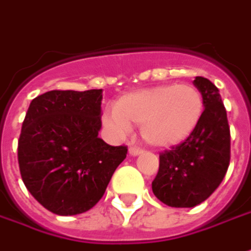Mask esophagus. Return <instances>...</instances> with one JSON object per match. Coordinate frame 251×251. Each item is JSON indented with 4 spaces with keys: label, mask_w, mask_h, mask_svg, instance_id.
<instances>
[{
    "label": "esophagus",
    "mask_w": 251,
    "mask_h": 251,
    "mask_svg": "<svg viewBox=\"0 0 251 251\" xmlns=\"http://www.w3.org/2000/svg\"><path fill=\"white\" fill-rule=\"evenodd\" d=\"M142 149H137V147H130V149H129V155H132V157H136V155H139V154H142Z\"/></svg>",
    "instance_id": "34e87169"
}]
</instances>
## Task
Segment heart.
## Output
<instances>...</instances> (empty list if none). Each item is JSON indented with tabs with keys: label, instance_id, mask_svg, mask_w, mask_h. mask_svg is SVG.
Masks as SVG:
<instances>
[{
	"label": "heart",
	"instance_id": "b5f03b06",
	"mask_svg": "<svg viewBox=\"0 0 251 251\" xmlns=\"http://www.w3.org/2000/svg\"><path fill=\"white\" fill-rule=\"evenodd\" d=\"M203 108V97L195 86L160 84L122 96L105 119L122 132L137 124L144 142L168 149L193 133Z\"/></svg>",
	"mask_w": 251,
	"mask_h": 251
}]
</instances>
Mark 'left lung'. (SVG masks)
Segmentation results:
<instances>
[{
    "instance_id": "1",
    "label": "left lung",
    "mask_w": 251,
    "mask_h": 251,
    "mask_svg": "<svg viewBox=\"0 0 251 251\" xmlns=\"http://www.w3.org/2000/svg\"><path fill=\"white\" fill-rule=\"evenodd\" d=\"M193 84L203 97L200 122L182 144L160 154V169L151 183L160 201L177 208L207 200L222 182L230 160V133L220 90L201 76Z\"/></svg>"
}]
</instances>
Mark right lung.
I'll use <instances>...</instances> for the list:
<instances>
[{"mask_svg":"<svg viewBox=\"0 0 251 251\" xmlns=\"http://www.w3.org/2000/svg\"><path fill=\"white\" fill-rule=\"evenodd\" d=\"M102 90H51L33 100L22 124L18 161L30 195L56 215L89 211L105 193L125 146L99 137Z\"/></svg>","mask_w":251,"mask_h":251,"instance_id":"obj_1","label":"right lung"}]
</instances>
